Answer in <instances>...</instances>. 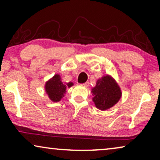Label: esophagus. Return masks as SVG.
Returning <instances> with one entry per match:
<instances>
[{"instance_id":"obj_1","label":"esophagus","mask_w":160,"mask_h":160,"mask_svg":"<svg viewBox=\"0 0 160 160\" xmlns=\"http://www.w3.org/2000/svg\"><path fill=\"white\" fill-rule=\"evenodd\" d=\"M82 86L85 87H89V83L88 82H87L84 83V84H82Z\"/></svg>"}]
</instances>
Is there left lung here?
I'll return each mask as SVG.
<instances>
[{"mask_svg":"<svg viewBox=\"0 0 160 160\" xmlns=\"http://www.w3.org/2000/svg\"><path fill=\"white\" fill-rule=\"evenodd\" d=\"M92 93L95 106L102 111L114 106L122 96L119 87L109 76H105L98 79L96 86L92 89Z\"/></svg>","mask_w":160,"mask_h":160,"instance_id":"obj_1","label":"left lung"}]
</instances>
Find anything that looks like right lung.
<instances>
[{
  "instance_id": "add662e5",
  "label": "right lung",
  "mask_w": 160,
  "mask_h": 160,
  "mask_svg": "<svg viewBox=\"0 0 160 160\" xmlns=\"http://www.w3.org/2000/svg\"><path fill=\"white\" fill-rule=\"evenodd\" d=\"M73 84L72 82H68L66 84H63L61 82L60 75L56 74L53 78L46 83V92L52 101L58 102L61 100V98L64 97V94L66 92V87H71L73 86Z\"/></svg>"
}]
</instances>
